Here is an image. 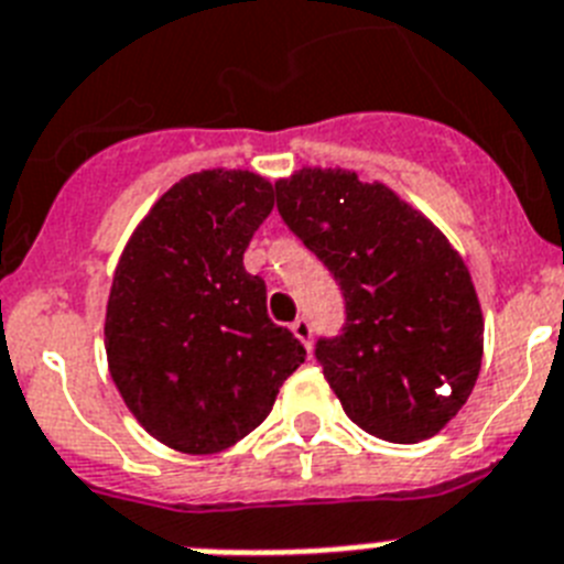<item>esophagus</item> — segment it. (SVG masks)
Here are the masks:
<instances>
[{
	"label": "esophagus",
	"mask_w": 564,
	"mask_h": 564,
	"mask_svg": "<svg viewBox=\"0 0 564 564\" xmlns=\"http://www.w3.org/2000/svg\"><path fill=\"white\" fill-rule=\"evenodd\" d=\"M292 332H295L297 340H301L303 346L310 349V346H312V326H310V321H306V317H297V321L292 323Z\"/></svg>",
	"instance_id": "esophagus-1"
}]
</instances>
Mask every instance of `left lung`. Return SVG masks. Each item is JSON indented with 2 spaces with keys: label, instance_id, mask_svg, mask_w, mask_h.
Instances as JSON below:
<instances>
[{
  "label": "left lung",
  "instance_id": "left-lung-1",
  "mask_svg": "<svg viewBox=\"0 0 564 564\" xmlns=\"http://www.w3.org/2000/svg\"><path fill=\"white\" fill-rule=\"evenodd\" d=\"M275 189L286 227L346 301L343 335L315 349L343 411L389 443L440 434L482 364V310L457 249L394 189L351 170L303 166Z\"/></svg>",
  "mask_w": 564,
  "mask_h": 564
}]
</instances>
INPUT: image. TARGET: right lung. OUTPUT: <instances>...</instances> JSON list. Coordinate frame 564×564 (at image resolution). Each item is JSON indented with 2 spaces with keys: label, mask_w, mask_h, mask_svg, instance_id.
Instances as JSON below:
<instances>
[{
  "label": "right lung",
  "mask_w": 564,
  "mask_h": 564,
  "mask_svg": "<svg viewBox=\"0 0 564 564\" xmlns=\"http://www.w3.org/2000/svg\"><path fill=\"white\" fill-rule=\"evenodd\" d=\"M275 187L249 170H200L155 200L112 272L105 351L141 429L181 454H218L267 420L306 349L267 315L243 269Z\"/></svg>",
  "instance_id": "add662e5"
}]
</instances>
